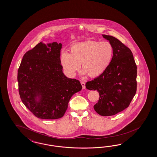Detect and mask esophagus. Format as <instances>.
Returning <instances> with one entry per match:
<instances>
[{"label": "esophagus", "instance_id": "34e87169", "mask_svg": "<svg viewBox=\"0 0 157 157\" xmlns=\"http://www.w3.org/2000/svg\"><path fill=\"white\" fill-rule=\"evenodd\" d=\"M80 83H81L83 89H85L86 88V86H85V83H84V82L83 81H81Z\"/></svg>", "mask_w": 157, "mask_h": 157}]
</instances>
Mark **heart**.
Returning <instances> with one entry per match:
<instances>
[{"instance_id":"obj_1","label":"heart","mask_w":157,"mask_h":157,"mask_svg":"<svg viewBox=\"0 0 157 157\" xmlns=\"http://www.w3.org/2000/svg\"><path fill=\"white\" fill-rule=\"evenodd\" d=\"M113 46L108 41H86L74 44L63 52L61 62L65 71L74 76L81 64L84 74L95 78L102 74L111 63Z\"/></svg>"}]
</instances>
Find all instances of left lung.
I'll list each match as a JSON object with an SVG mask.
<instances>
[{
	"label": "left lung",
	"instance_id": "left-lung-1",
	"mask_svg": "<svg viewBox=\"0 0 157 157\" xmlns=\"http://www.w3.org/2000/svg\"><path fill=\"white\" fill-rule=\"evenodd\" d=\"M102 36L113 46V58L106 70L87 82L86 87L99 94V99L94 106L96 112L109 116L126 109L133 99L137 91V67L129 48L113 36Z\"/></svg>",
	"mask_w": 157,
	"mask_h": 157
}]
</instances>
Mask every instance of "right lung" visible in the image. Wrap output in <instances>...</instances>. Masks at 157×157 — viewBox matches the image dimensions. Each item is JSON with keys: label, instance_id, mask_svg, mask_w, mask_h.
Wrapping results in <instances>:
<instances>
[{"label": "right lung", "instance_id": "add662e5", "mask_svg": "<svg viewBox=\"0 0 157 157\" xmlns=\"http://www.w3.org/2000/svg\"><path fill=\"white\" fill-rule=\"evenodd\" d=\"M61 48V43L40 42L25 53L18 69L21 100L39 119L62 117L71 96L82 88L79 80L62 72Z\"/></svg>", "mask_w": 157, "mask_h": 157}]
</instances>
